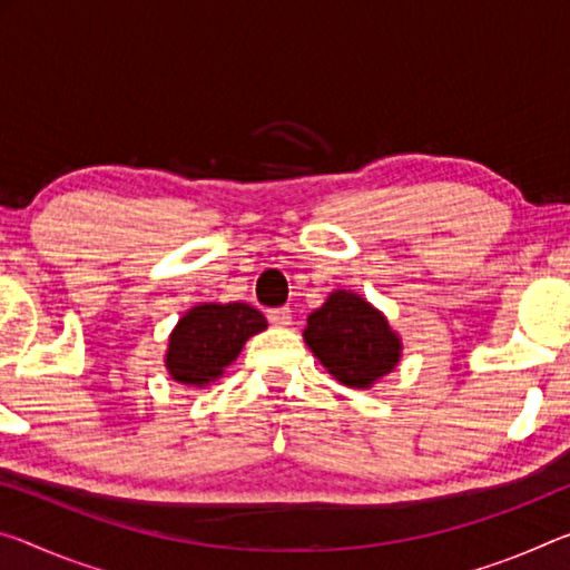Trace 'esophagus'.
Returning <instances> with one entry per match:
<instances>
[{
    "label": "esophagus",
    "instance_id": "34e87169",
    "mask_svg": "<svg viewBox=\"0 0 570 570\" xmlns=\"http://www.w3.org/2000/svg\"><path fill=\"white\" fill-rule=\"evenodd\" d=\"M268 322L276 324V327H286V324H292V309H288V306H276V309H268Z\"/></svg>",
    "mask_w": 570,
    "mask_h": 570
}]
</instances>
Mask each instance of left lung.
Masks as SVG:
<instances>
[{"mask_svg": "<svg viewBox=\"0 0 570 570\" xmlns=\"http://www.w3.org/2000/svg\"><path fill=\"white\" fill-rule=\"evenodd\" d=\"M304 340L320 363L350 387H367L399 365L401 340L381 312L352 292H334L306 320Z\"/></svg>", "mask_w": 570, "mask_h": 570, "instance_id": "8db88e82", "label": "left lung"}]
</instances>
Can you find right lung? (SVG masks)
Wrapping results in <instances>:
<instances>
[{
  "label": "right lung",
  "instance_id": "right-lung-1",
  "mask_svg": "<svg viewBox=\"0 0 570 570\" xmlns=\"http://www.w3.org/2000/svg\"><path fill=\"white\" fill-rule=\"evenodd\" d=\"M266 317L248 304H203L189 309L169 337L167 370L177 383L203 387L223 375Z\"/></svg>",
  "mask_w": 570,
  "mask_h": 570
}]
</instances>
